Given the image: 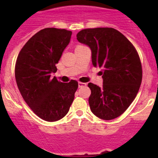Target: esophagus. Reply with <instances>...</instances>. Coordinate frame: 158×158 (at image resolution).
Returning a JSON list of instances; mask_svg holds the SVG:
<instances>
[{
    "label": "esophagus",
    "mask_w": 158,
    "mask_h": 158,
    "mask_svg": "<svg viewBox=\"0 0 158 158\" xmlns=\"http://www.w3.org/2000/svg\"><path fill=\"white\" fill-rule=\"evenodd\" d=\"M86 85H87V84L84 83V82H78V86H79V88H81V87H84V86H86Z\"/></svg>",
    "instance_id": "1"
}]
</instances>
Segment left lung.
I'll return each mask as SVG.
<instances>
[{
    "label": "left lung",
    "instance_id": "left-lung-1",
    "mask_svg": "<svg viewBox=\"0 0 158 158\" xmlns=\"http://www.w3.org/2000/svg\"><path fill=\"white\" fill-rule=\"evenodd\" d=\"M77 40L92 51V62L102 68L103 86L93 83L89 98L92 112L104 120L121 115L136 97L142 79L140 58L133 44L112 27L83 29Z\"/></svg>",
    "mask_w": 158,
    "mask_h": 158
}]
</instances>
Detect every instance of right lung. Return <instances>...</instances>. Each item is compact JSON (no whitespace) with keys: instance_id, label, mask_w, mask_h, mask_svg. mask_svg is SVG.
<instances>
[{"instance_id":"add662e5","label":"right lung","mask_w":158,"mask_h":158,"mask_svg":"<svg viewBox=\"0 0 158 158\" xmlns=\"http://www.w3.org/2000/svg\"><path fill=\"white\" fill-rule=\"evenodd\" d=\"M71 35L65 29H43L25 43L16 59L15 77L19 93L32 111L47 122L66 115L78 88L75 80L62 83L51 77Z\"/></svg>"}]
</instances>
